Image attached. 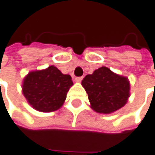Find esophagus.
Masks as SVG:
<instances>
[{
  "mask_svg": "<svg viewBox=\"0 0 155 155\" xmlns=\"http://www.w3.org/2000/svg\"><path fill=\"white\" fill-rule=\"evenodd\" d=\"M82 79H83V77H82V76H81V77H75L74 78V81H75L76 82H81Z\"/></svg>",
  "mask_w": 155,
  "mask_h": 155,
  "instance_id": "1",
  "label": "esophagus"
}]
</instances>
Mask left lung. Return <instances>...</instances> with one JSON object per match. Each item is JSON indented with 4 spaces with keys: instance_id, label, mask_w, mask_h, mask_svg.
Instances as JSON below:
<instances>
[{
    "instance_id": "1",
    "label": "left lung",
    "mask_w": 155,
    "mask_h": 155,
    "mask_svg": "<svg viewBox=\"0 0 155 155\" xmlns=\"http://www.w3.org/2000/svg\"><path fill=\"white\" fill-rule=\"evenodd\" d=\"M88 95L91 107L100 114H111L124 107L130 96V83L127 77L101 67L81 81Z\"/></svg>"
}]
</instances>
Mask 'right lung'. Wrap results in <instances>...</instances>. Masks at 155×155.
Listing matches in <instances>:
<instances>
[{
	"instance_id": "right-lung-1",
	"label": "right lung",
	"mask_w": 155,
	"mask_h": 155,
	"mask_svg": "<svg viewBox=\"0 0 155 155\" xmlns=\"http://www.w3.org/2000/svg\"><path fill=\"white\" fill-rule=\"evenodd\" d=\"M73 86L69 74H63L54 66L32 71L25 77L22 93L28 102L37 111H55L61 107Z\"/></svg>"
}]
</instances>
